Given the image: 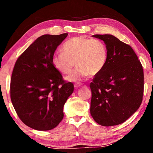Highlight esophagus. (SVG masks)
Listing matches in <instances>:
<instances>
[{
  "mask_svg": "<svg viewBox=\"0 0 153 153\" xmlns=\"http://www.w3.org/2000/svg\"><path fill=\"white\" fill-rule=\"evenodd\" d=\"M82 85V84L81 82H79V83H77V84H74V87L76 88H79V86H81Z\"/></svg>",
  "mask_w": 153,
  "mask_h": 153,
  "instance_id": "obj_1",
  "label": "esophagus"
}]
</instances>
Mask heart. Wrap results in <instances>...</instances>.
<instances>
[{"label": "heart", "instance_id": "1", "mask_svg": "<svg viewBox=\"0 0 153 153\" xmlns=\"http://www.w3.org/2000/svg\"><path fill=\"white\" fill-rule=\"evenodd\" d=\"M61 50L54 54L52 63L59 72L67 74L75 62L77 67L66 77L69 82H79L90 74H98L107 62V47L102 41L97 39L76 36L66 40Z\"/></svg>", "mask_w": 153, "mask_h": 153}]
</instances>
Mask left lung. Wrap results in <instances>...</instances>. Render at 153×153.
Instances as JSON below:
<instances>
[{
  "instance_id": "obj_1",
  "label": "left lung",
  "mask_w": 153,
  "mask_h": 153,
  "mask_svg": "<svg viewBox=\"0 0 153 153\" xmlns=\"http://www.w3.org/2000/svg\"><path fill=\"white\" fill-rule=\"evenodd\" d=\"M104 41L107 59L102 70L90 83V114L102 126L119 125L140 106L144 73L140 61L129 45L113 35H93Z\"/></svg>"
}]
</instances>
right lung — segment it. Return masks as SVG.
I'll return each instance as SVG.
<instances>
[{"label":"right lung","mask_w":153,"mask_h":153,"mask_svg":"<svg viewBox=\"0 0 153 153\" xmlns=\"http://www.w3.org/2000/svg\"><path fill=\"white\" fill-rule=\"evenodd\" d=\"M68 33L42 35L17 59L10 92L15 111L30 128L40 131L56 128L63 118V107L74 92L53 67L52 58Z\"/></svg>","instance_id":"obj_1"}]
</instances>
